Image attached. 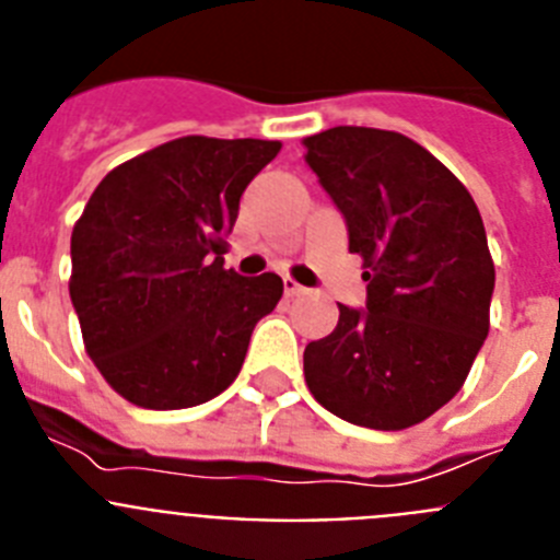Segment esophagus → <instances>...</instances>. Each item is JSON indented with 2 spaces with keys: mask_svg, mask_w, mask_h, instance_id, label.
Listing matches in <instances>:
<instances>
[{
  "mask_svg": "<svg viewBox=\"0 0 560 560\" xmlns=\"http://www.w3.org/2000/svg\"><path fill=\"white\" fill-rule=\"evenodd\" d=\"M283 289H285V296H296L303 294V285L296 283V280H291V277H283Z\"/></svg>",
  "mask_w": 560,
  "mask_h": 560,
  "instance_id": "obj_1",
  "label": "esophagus"
}]
</instances>
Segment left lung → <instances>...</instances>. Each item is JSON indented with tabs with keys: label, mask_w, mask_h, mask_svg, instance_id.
Returning <instances> with one entry per match:
<instances>
[{
	"label": "left lung",
	"mask_w": 560,
	"mask_h": 560,
	"mask_svg": "<svg viewBox=\"0 0 560 560\" xmlns=\"http://www.w3.org/2000/svg\"><path fill=\"white\" fill-rule=\"evenodd\" d=\"M305 148L368 269V308L339 305L334 334L305 348V384L355 427H415L459 393L488 336L497 271L482 215L463 182L398 131L336 126Z\"/></svg>",
	"instance_id": "8db88e82"
}]
</instances>
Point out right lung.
Here are the masks:
<instances>
[{
	"mask_svg": "<svg viewBox=\"0 0 560 560\" xmlns=\"http://www.w3.org/2000/svg\"><path fill=\"white\" fill-rule=\"evenodd\" d=\"M271 140L182 137L106 173L72 230L69 296L83 345L114 393L187 409L241 373L252 330L275 311V271L224 269V237Z\"/></svg>",
	"mask_w": 560,
	"mask_h": 560,
	"instance_id": "obj_1",
	"label": "right lung"
}]
</instances>
